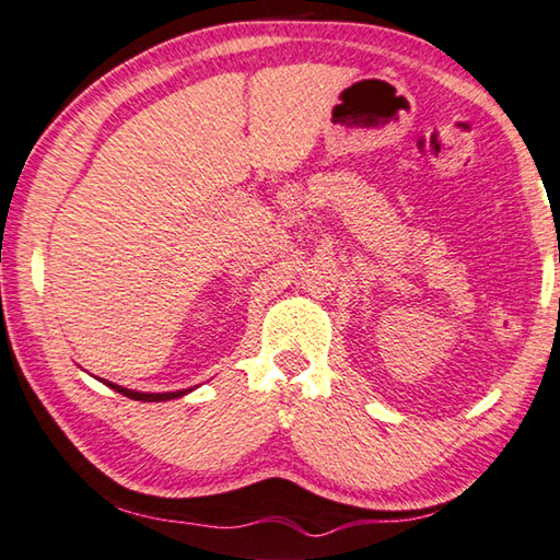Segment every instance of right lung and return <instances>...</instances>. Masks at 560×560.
Here are the masks:
<instances>
[{"mask_svg":"<svg viewBox=\"0 0 560 560\" xmlns=\"http://www.w3.org/2000/svg\"><path fill=\"white\" fill-rule=\"evenodd\" d=\"M105 386L115 388L117 394H122L132 400H142V404H160V400H172V398H182L186 394H191V388H184V390H170V394H142V390H132V388H122V386H115L110 381H105Z\"/></svg>","mask_w":560,"mask_h":560,"instance_id":"right-lung-1","label":"right lung"}]
</instances>
